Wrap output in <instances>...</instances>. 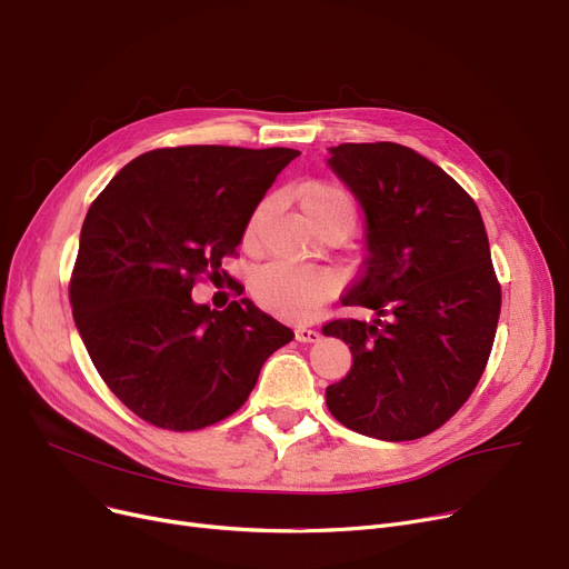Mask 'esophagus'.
<instances>
[{
	"label": "esophagus",
	"mask_w": 569,
	"mask_h": 569,
	"mask_svg": "<svg viewBox=\"0 0 569 569\" xmlns=\"http://www.w3.org/2000/svg\"><path fill=\"white\" fill-rule=\"evenodd\" d=\"M295 339L300 341V343H316L320 339V332L318 330H309V327H297Z\"/></svg>",
	"instance_id": "1"
}]
</instances>
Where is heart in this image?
I'll use <instances>...</instances> for the list:
<instances>
[{"instance_id":"obj_1","label":"heart","mask_w":569,"mask_h":569,"mask_svg":"<svg viewBox=\"0 0 569 569\" xmlns=\"http://www.w3.org/2000/svg\"><path fill=\"white\" fill-rule=\"evenodd\" d=\"M300 204L307 221L316 228H341L346 234L357 223V204L339 184L313 179L300 187ZM262 219V207L247 226V242H253ZM332 279L320 269L264 264L251 277L249 290L253 302L267 313L286 320H311L330 295Z\"/></svg>"}]
</instances>
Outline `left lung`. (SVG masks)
I'll use <instances>...</instances> for the list:
<instances>
[{
    "mask_svg": "<svg viewBox=\"0 0 569 569\" xmlns=\"http://www.w3.org/2000/svg\"><path fill=\"white\" fill-rule=\"evenodd\" d=\"M330 152L367 214L369 253L341 302L376 318L322 325L352 352L350 373L327 387V408L362 436H429L470 399L496 339L500 283L482 214L410 147L343 142Z\"/></svg>",
    "mask_w": 569,
    "mask_h": 569,
    "instance_id": "1",
    "label": "left lung"
}]
</instances>
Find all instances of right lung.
Returning <instances> with one entry per match:
<instances>
[{
    "instance_id": "right-lung-1",
    "label": "right lung",
    "mask_w": 569,
    "mask_h": 569,
    "mask_svg": "<svg viewBox=\"0 0 569 569\" xmlns=\"http://www.w3.org/2000/svg\"><path fill=\"white\" fill-rule=\"evenodd\" d=\"M297 149L182 144L144 152L89 207L69 281L73 320L110 392L147 425L212 427L244 406L292 330L232 300L196 305ZM242 295L239 283L232 288Z\"/></svg>"
}]
</instances>
